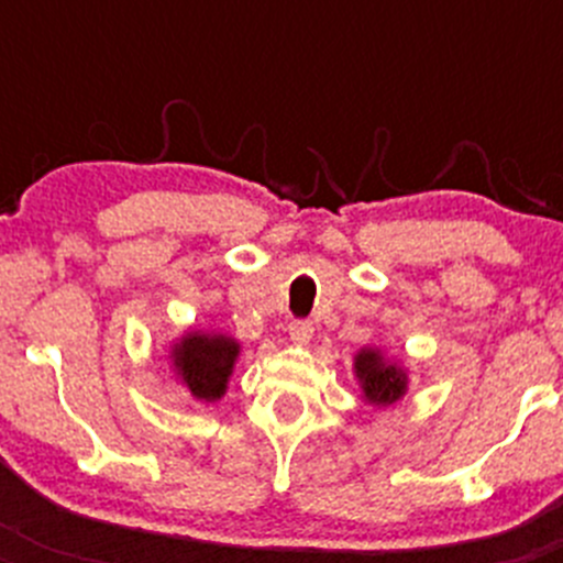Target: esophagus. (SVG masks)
Returning a JSON list of instances; mask_svg holds the SVG:
<instances>
[{"label": "esophagus", "mask_w": 563, "mask_h": 563, "mask_svg": "<svg viewBox=\"0 0 563 563\" xmlns=\"http://www.w3.org/2000/svg\"><path fill=\"white\" fill-rule=\"evenodd\" d=\"M288 340L294 345H308L313 340V323L310 321H291L288 323Z\"/></svg>", "instance_id": "obj_1"}]
</instances>
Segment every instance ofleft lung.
<instances>
[{
	"label": "left lung",
	"instance_id": "left-lung-1",
	"mask_svg": "<svg viewBox=\"0 0 563 563\" xmlns=\"http://www.w3.org/2000/svg\"><path fill=\"white\" fill-rule=\"evenodd\" d=\"M354 376L365 402L376 408L395 406L408 391V373L397 362H389L378 349H362L354 356Z\"/></svg>",
	"mask_w": 563,
	"mask_h": 563
}]
</instances>
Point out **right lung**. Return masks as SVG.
Listing matches in <instances>:
<instances>
[{
    "mask_svg": "<svg viewBox=\"0 0 563 563\" xmlns=\"http://www.w3.org/2000/svg\"><path fill=\"white\" fill-rule=\"evenodd\" d=\"M172 367L181 387L196 400L214 402L229 389V378L240 360V343L223 332H185L172 345Z\"/></svg>",
    "mask_w": 563,
    "mask_h": 563,
    "instance_id": "add662e5",
    "label": "right lung"
}]
</instances>
